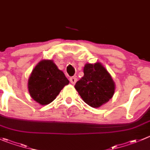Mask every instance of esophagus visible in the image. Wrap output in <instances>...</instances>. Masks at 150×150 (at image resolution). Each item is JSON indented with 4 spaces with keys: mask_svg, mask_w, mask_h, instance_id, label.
Masks as SVG:
<instances>
[{
    "mask_svg": "<svg viewBox=\"0 0 150 150\" xmlns=\"http://www.w3.org/2000/svg\"><path fill=\"white\" fill-rule=\"evenodd\" d=\"M69 81L72 84H75L77 82V78H75V77H72V78H69Z\"/></svg>",
    "mask_w": 150,
    "mask_h": 150,
    "instance_id": "34e87169",
    "label": "esophagus"
}]
</instances>
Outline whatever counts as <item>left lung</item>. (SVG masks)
I'll list each match as a JSON object with an SVG mask.
<instances>
[{"label":"left lung","mask_w":150,"mask_h":150,"mask_svg":"<svg viewBox=\"0 0 150 150\" xmlns=\"http://www.w3.org/2000/svg\"><path fill=\"white\" fill-rule=\"evenodd\" d=\"M83 73L75 85L83 100L92 108H99L108 103L114 96L116 85L107 69L100 62L87 63Z\"/></svg>","instance_id":"left-lung-1"}]
</instances>
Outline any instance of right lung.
Returning a JSON list of instances; mask_svg holds the SVG:
<instances>
[{
	"instance_id": "1",
	"label": "right lung",
	"mask_w": 150,
	"mask_h": 150,
	"mask_svg": "<svg viewBox=\"0 0 150 150\" xmlns=\"http://www.w3.org/2000/svg\"><path fill=\"white\" fill-rule=\"evenodd\" d=\"M69 81L53 60H42L32 70L28 81L31 98L42 105L53 102Z\"/></svg>"
}]
</instances>
